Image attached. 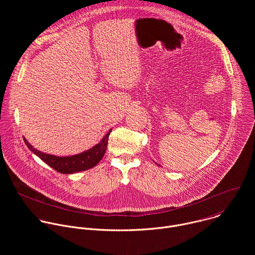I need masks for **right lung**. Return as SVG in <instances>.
Instances as JSON below:
<instances>
[{"mask_svg":"<svg viewBox=\"0 0 255 255\" xmlns=\"http://www.w3.org/2000/svg\"><path fill=\"white\" fill-rule=\"evenodd\" d=\"M112 129L109 130V132L102 138V140L96 144L94 147L71 156H56L52 154H47L44 152H41L34 148L32 145L24 138L25 144L27 147L34 153L37 155L40 159H42L45 163H47L49 166H51L53 169L60 173L64 174H70L79 171H84L87 169H90L94 166H96L100 160L103 158L107 145H108V138L110 135Z\"/></svg>","mask_w":255,"mask_h":255,"instance_id":"1","label":"right lung"}]
</instances>
